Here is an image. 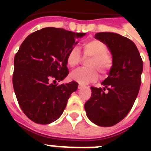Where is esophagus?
I'll use <instances>...</instances> for the list:
<instances>
[{"label": "esophagus", "instance_id": "1", "mask_svg": "<svg viewBox=\"0 0 151 151\" xmlns=\"http://www.w3.org/2000/svg\"><path fill=\"white\" fill-rule=\"evenodd\" d=\"M78 88H79V89H81V88H82V86H81V85H78Z\"/></svg>", "mask_w": 151, "mask_h": 151}]
</instances>
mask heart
<instances>
[{
	"mask_svg": "<svg viewBox=\"0 0 151 151\" xmlns=\"http://www.w3.org/2000/svg\"><path fill=\"white\" fill-rule=\"evenodd\" d=\"M84 58H89L86 62L87 68H79L70 73V78L77 82L86 85L95 81L99 77L98 71L105 75L114 64L112 55L108 52V47L99 40H91L82 45ZM81 55L77 48H73L66 55V64L73 68L81 62Z\"/></svg>",
	"mask_w": 151,
	"mask_h": 151,
	"instance_id": "1",
	"label": "heart"
}]
</instances>
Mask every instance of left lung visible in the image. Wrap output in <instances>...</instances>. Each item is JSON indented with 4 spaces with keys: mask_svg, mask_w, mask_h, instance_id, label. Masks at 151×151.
Masks as SVG:
<instances>
[{
    "mask_svg": "<svg viewBox=\"0 0 151 151\" xmlns=\"http://www.w3.org/2000/svg\"><path fill=\"white\" fill-rule=\"evenodd\" d=\"M95 37L111 52L114 64L103 88L91 87L92 96L85 103L88 119L103 127L113 126L131 110L139 91L143 60L133 41L118 34L102 32Z\"/></svg>",
    "mask_w": 151,
    "mask_h": 151,
    "instance_id": "obj_1",
    "label": "left lung"
}]
</instances>
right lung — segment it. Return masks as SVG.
<instances>
[{
  "instance_id": "right-lung-1",
  "label": "right lung",
  "mask_w": 151,
  "mask_h": 151,
  "mask_svg": "<svg viewBox=\"0 0 151 151\" xmlns=\"http://www.w3.org/2000/svg\"><path fill=\"white\" fill-rule=\"evenodd\" d=\"M85 33L46 27L25 39L14 59L12 83L20 108L35 123L48 124L62 115L78 84L59 85L68 75L66 55Z\"/></svg>"
}]
</instances>
